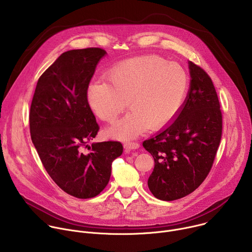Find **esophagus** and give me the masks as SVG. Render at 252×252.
I'll return each mask as SVG.
<instances>
[{"mask_svg":"<svg viewBox=\"0 0 252 252\" xmlns=\"http://www.w3.org/2000/svg\"><path fill=\"white\" fill-rule=\"evenodd\" d=\"M126 151H130V150H137L140 146L137 142H126L124 145Z\"/></svg>","mask_w":252,"mask_h":252,"instance_id":"34e87169","label":"esophagus"}]
</instances>
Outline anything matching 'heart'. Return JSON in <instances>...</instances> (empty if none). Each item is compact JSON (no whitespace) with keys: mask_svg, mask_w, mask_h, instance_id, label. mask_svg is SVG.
I'll use <instances>...</instances> for the list:
<instances>
[{"mask_svg":"<svg viewBox=\"0 0 252 252\" xmlns=\"http://www.w3.org/2000/svg\"><path fill=\"white\" fill-rule=\"evenodd\" d=\"M106 82H94L87 101L101 121L113 124L127 104L131 111L109 134L130 139L148 126L158 128L171 121L184 104L189 77L185 68L158 56L133 58L112 67Z\"/></svg>","mask_w":252,"mask_h":252,"instance_id":"obj_1","label":"heart"}]
</instances>
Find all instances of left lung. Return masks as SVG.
<instances>
[{
    "mask_svg": "<svg viewBox=\"0 0 252 252\" xmlns=\"http://www.w3.org/2000/svg\"><path fill=\"white\" fill-rule=\"evenodd\" d=\"M190 87L175 119L142 142L154 158L148 186L160 200L171 201L194 191L209 173L222 133L219 96L206 71L189 62Z\"/></svg>",
    "mask_w": 252,
    "mask_h": 252,
    "instance_id": "8db88e82",
    "label": "left lung"
}]
</instances>
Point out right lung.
Returning <instances> with one entry per match:
<instances>
[{"label": "right lung", "mask_w": 252, "mask_h": 252, "mask_svg": "<svg viewBox=\"0 0 252 252\" xmlns=\"http://www.w3.org/2000/svg\"><path fill=\"white\" fill-rule=\"evenodd\" d=\"M105 54L100 48L63 53L40 77L31 104V137L44 167L59 188L78 198H92L103 190L112 162L124 151L120 141L88 146L99 126L87 91Z\"/></svg>", "instance_id": "1"}]
</instances>
